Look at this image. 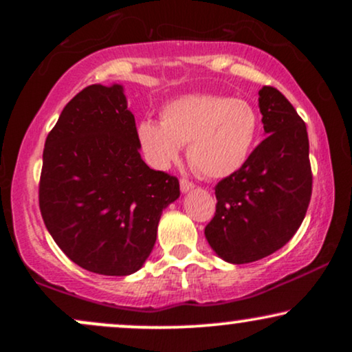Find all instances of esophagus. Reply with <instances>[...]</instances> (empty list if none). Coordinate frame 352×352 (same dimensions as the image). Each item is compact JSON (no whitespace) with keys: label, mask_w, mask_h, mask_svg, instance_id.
<instances>
[{"label":"esophagus","mask_w":352,"mask_h":352,"mask_svg":"<svg viewBox=\"0 0 352 352\" xmlns=\"http://www.w3.org/2000/svg\"><path fill=\"white\" fill-rule=\"evenodd\" d=\"M193 187H195V185H193V182H190L188 179H184V177H182V179H180L182 192H188V190L193 188Z\"/></svg>","instance_id":"obj_1"}]
</instances>
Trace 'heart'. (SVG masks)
Returning a JSON list of instances; mask_svg holds the SVG:
<instances>
[{
	"label": "heart",
	"instance_id": "1",
	"mask_svg": "<svg viewBox=\"0 0 352 352\" xmlns=\"http://www.w3.org/2000/svg\"><path fill=\"white\" fill-rule=\"evenodd\" d=\"M258 129L260 119L248 100L195 94L167 104L160 124L142 120L137 139L157 167L179 159L180 145H187L188 164L200 175L221 179L248 160Z\"/></svg>",
	"mask_w": 352,
	"mask_h": 352
}]
</instances>
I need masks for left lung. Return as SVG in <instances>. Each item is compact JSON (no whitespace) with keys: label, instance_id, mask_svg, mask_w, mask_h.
<instances>
[{"label":"left lung","instance_id":"obj_1","mask_svg":"<svg viewBox=\"0 0 352 352\" xmlns=\"http://www.w3.org/2000/svg\"><path fill=\"white\" fill-rule=\"evenodd\" d=\"M266 137L235 173L215 185L217 210L205 227L210 246L228 263L258 261L292 240L313 192L305 120L276 87L260 89Z\"/></svg>","mask_w":352,"mask_h":352}]
</instances>
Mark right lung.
Masks as SVG:
<instances>
[{
    "label": "right lung",
    "instance_id": "right-lung-1",
    "mask_svg": "<svg viewBox=\"0 0 352 352\" xmlns=\"http://www.w3.org/2000/svg\"><path fill=\"white\" fill-rule=\"evenodd\" d=\"M122 86L76 94L46 137L39 210L69 260L96 274L125 276L151 254L162 210L179 179L140 159Z\"/></svg>",
    "mask_w": 352,
    "mask_h": 352
}]
</instances>
